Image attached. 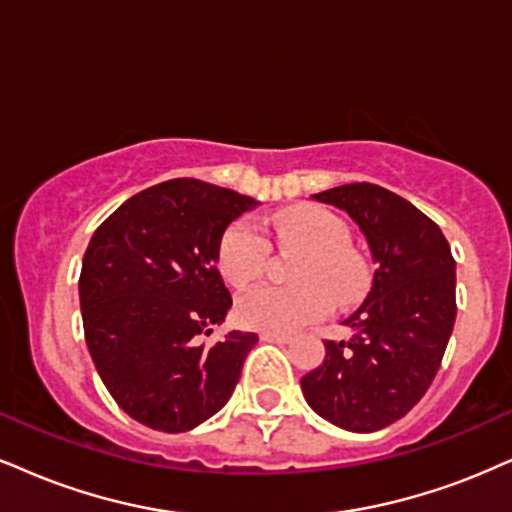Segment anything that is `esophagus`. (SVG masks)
I'll list each match as a JSON object with an SVG mask.
<instances>
[{
    "label": "esophagus",
    "instance_id": "1",
    "mask_svg": "<svg viewBox=\"0 0 512 512\" xmlns=\"http://www.w3.org/2000/svg\"><path fill=\"white\" fill-rule=\"evenodd\" d=\"M261 339H263V342H273V344H289V342H292V337H289V334H282V332H261Z\"/></svg>",
    "mask_w": 512,
    "mask_h": 512
}]
</instances>
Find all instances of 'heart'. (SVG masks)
Instances as JSON below:
<instances>
[{
    "instance_id": "1",
    "label": "heart",
    "mask_w": 512,
    "mask_h": 512,
    "mask_svg": "<svg viewBox=\"0 0 512 512\" xmlns=\"http://www.w3.org/2000/svg\"><path fill=\"white\" fill-rule=\"evenodd\" d=\"M282 242L301 246L294 280L299 285H261L237 301V320L263 332H292L332 313L334 294L351 304L368 287V266L349 246V227L327 208H299L270 220ZM273 244L254 218H237L218 242V268L232 287H249L263 275Z\"/></svg>"
}]
</instances>
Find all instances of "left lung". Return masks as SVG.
<instances>
[{"mask_svg": "<svg viewBox=\"0 0 512 512\" xmlns=\"http://www.w3.org/2000/svg\"><path fill=\"white\" fill-rule=\"evenodd\" d=\"M356 220L375 258L349 342L325 339V361L301 377L315 413L351 432L401 420L437 375L456 323V261L439 225L399 194L351 182L313 194Z\"/></svg>", "mask_w": 512, "mask_h": 512, "instance_id": "1", "label": "left lung"}]
</instances>
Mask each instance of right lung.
<instances>
[{
    "instance_id": "obj_1",
    "label": "right lung",
    "mask_w": 512,
    "mask_h": 512,
    "mask_svg": "<svg viewBox=\"0 0 512 512\" xmlns=\"http://www.w3.org/2000/svg\"><path fill=\"white\" fill-rule=\"evenodd\" d=\"M256 199L194 178L142 189L94 230L82 256L85 342L113 401L159 432H187L225 406L254 332L201 344L232 296L216 261L227 225Z\"/></svg>"
}]
</instances>
